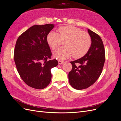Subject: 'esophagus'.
Instances as JSON below:
<instances>
[{"label":"esophagus","mask_w":121,"mask_h":121,"mask_svg":"<svg viewBox=\"0 0 121 121\" xmlns=\"http://www.w3.org/2000/svg\"><path fill=\"white\" fill-rule=\"evenodd\" d=\"M58 64H60V65L63 64L64 63V61L63 60H58Z\"/></svg>","instance_id":"esophagus-1"}]
</instances>
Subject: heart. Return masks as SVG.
Segmentation results:
<instances>
[{"instance_id":"b5f03b06","label":"heart","mask_w":121,"mask_h":121,"mask_svg":"<svg viewBox=\"0 0 121 121\" xmlns=\"http://www.w3.org/2000/svg\"><path fill=\"white\" fill-rule=\"evenodd\" d=\"M58 33L51 31L46 36V41L53 50L60 46L62 41H65V46L60 47L53 53L59 60H65L74 56L80 58L87 53L91 45V39L86 32L74 26L69 25L60 27Z\"/></svg>"}]
</instances>
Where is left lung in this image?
<instances>
[{
	"instance_id": "obj_1",
	"label": "left lung",
	"mask_w": 121,
	"mask_h": 121,
	"mask_svg": "<svg viewBox=\"0 0 121 121\" xmlns=\"http://www.w3.org/2000/svg\"><path fill=\"white\" fill-rule=\"evenodd\" d=\"M91 39V45L83 56L71 61L72 69L69 73V84L77 90L86 89L99 77L105 61V51L100 36L88 29Z\"/></svg>"
}]
</instances>
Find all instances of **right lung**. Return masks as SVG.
<instances>
[{
  "instance_id": "right-lung-1",
  "label": "right lung",
  "mask_w": 121,
  "mask_h": 121,
  "mask_svg": "<svg viewBox=\"0 0 121 121\" xmlns=\"http://www.w3.org/2000/svg\"><path fill=\"white\" fill-rule=\"evenodd\" d=\"M54 24L34 25L17 38L14 50V60L17 71L24 82L33 88L42 89L52 80L51 69L58 61L50 60L52 52L46 36Z\"/></svg>"
}]
</instances>
